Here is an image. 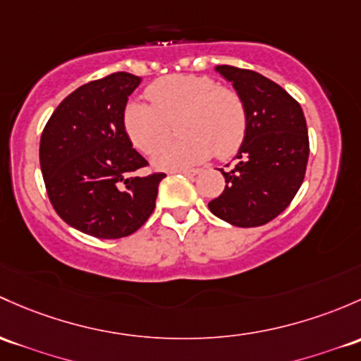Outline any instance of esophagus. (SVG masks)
<instances>
[{
  "label": "esophagus",
  "mask_w": 361,
  "mask_h": 361,
  "mask_svg": "<svg viewBox=\"0 0 361 361\" xmlns=\"http://www.w3.org/2000/svg\"><path fill=\"white\" fill-rule=\"evenodd\" d=\"M174 173L185 174V176H195V174H199L200 171L199 169H180V171H174Z\"/></svg>",
  "instance_id": "1"
}]
</instances>
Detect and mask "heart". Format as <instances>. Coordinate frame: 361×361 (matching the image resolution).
<instances>
[{
  "label": "heart",
  "instance_id": "1",
  "mask_svg": "<svg viewBox=\"0 0 361 361\" xmlns=\"http://www.w3.org/2000/svg\"><path fill=\"white\" fill-rule=\"evenodd\" d=\"M145 93L152 105L128 102L123 109V128L143 154L159 147L152 157L155 168H190L212 152L219 159H228L244 143L249 124L244 98L235 90L218 86L207 75H171L152 82ZM174 120L184 138L163 146L169 124Z\"/></svg>",
  "mask_w": 361,
  "mask_h": 361
}]
</instances>
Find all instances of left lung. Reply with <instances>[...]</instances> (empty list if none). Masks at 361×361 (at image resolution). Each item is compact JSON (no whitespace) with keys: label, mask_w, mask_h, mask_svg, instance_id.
Here are the masks:
<instances>
[{"label":"left lung","mask_w":361,"mask_h":361,"mask_svg":"<svg viewBox=\"0 0 361 361\" xmlns=\"http://www.w3.org/2000/svg\"><path fill=\"white\" fill-rule=\"evenodd\" d=\"M247 107V135L238 162L223 171L226 187L209 202L214 216L240 228L267 225L292 202L310 155L301 105L282 86L254 71L218 66Z\"/></svg>","instance_id":"1"}]
</instances>
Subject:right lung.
<instances>
[{
    "label": "right lung",
    "instance_id": "obj_1",
    "mask_svg": "<svg viewBox=\"0 0 361 361\" xmlns=\"http://www.w3.org/2000/svg\"><path fill=\"white\" fill-rule=\"evenodd\" d=\"M142 78L114 72L79 86L55 109L39 143L44 187L56 214L97 238L135 233L154 212L164 173L149 166L123 128V109Z\"/></svg>",
    "mask_w": 361,
    "mask_h": 361
}]
</instances>
